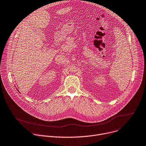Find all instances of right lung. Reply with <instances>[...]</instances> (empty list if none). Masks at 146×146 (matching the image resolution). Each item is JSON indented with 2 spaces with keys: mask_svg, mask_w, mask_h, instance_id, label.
Here are the masks:
<instances>
[{
  "mask_svg": "<svg viewBox=\"0 0 146 146\" xmlns=\"http://www.w3.org/2000/svg\"><path fill=\"white\" fill-rule=\"evenodd\" d=\"M17 90H18V89H17Z\"/></svg>",
  "mask_w": 146,
  "mask_h": 146,
  "instance_id": "obj_1",
  "label": "right lung"
}]
</instances>
